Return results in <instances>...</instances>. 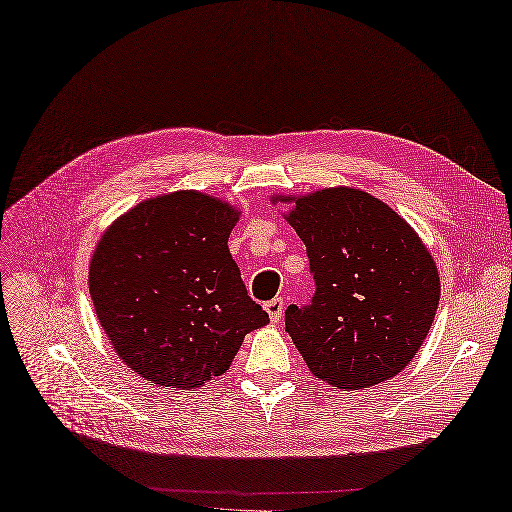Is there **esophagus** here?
I'll list each match as a JSON object with an SVG mask.
<instances>
[{"instance_id":"obj_1","label":"esophagus","mask_w":512,"mask_h":512,"mask_svg":"<svg viewBox=\"0 0 512 512\" xmlns=\"http://www.w3.org/2000/svg\"><path fill=\"white\" fill-rule=\"evenodd\" d=\"M265 310L269 313L271 321L278 323L282 319V313H284V299L282 297H273L269 299V302L265 304Z\"/></svg>"}]
</instances>
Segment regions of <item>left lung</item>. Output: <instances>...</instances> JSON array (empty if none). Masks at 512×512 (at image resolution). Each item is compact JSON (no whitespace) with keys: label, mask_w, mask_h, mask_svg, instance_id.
Returning a JSON list of instances; mask_svg holds the SVG:
<instances>
[{"label":"left lung","mask_w":512,"mask_h":512,"mask_svg":"<svg viewBox=\"0 0 512 512\" xmlns=\"http://www.w3.org/2000/svg\"><path fill=\"white\" fill-rule=\"evenodd\" d=\"M315 293L291 304L286 332L317 378L360 389L397 376L439 306V271L415 230L380 199L326 189L295 199Z\"/></svg>","instance_id":"obj_1"}]
</instances>
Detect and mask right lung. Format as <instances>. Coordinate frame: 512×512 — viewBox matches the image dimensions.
I'll use <instances>...</instances> for the list:
<instances>
[{
    "label": "right lung",
    "mask_w": 512,
    "mask_h": 512,
    "mask_svg": "<svg viewBox=\"0 0 512 512\" xmlns=\"http://www.w3.org/2000/svg\"><path fill=\"white\" fill-rule=\"evenodd\" d=\"M236 219L215 197L178 191L132 208L99 241L89 271L95 313L145 380L202 386L228 371L247 332L269 323L230 256Z\"/></svg>",
    "instance_id": "obj_1"
}]
</instances>
